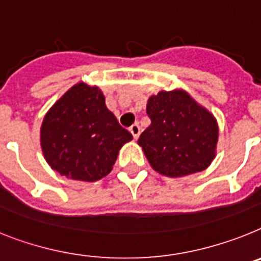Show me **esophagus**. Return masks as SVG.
Here are the masks:
<instances>
[{
    "label": "esophagus",
    "mask_w": 261,
    "mask_h": 261,
    "mask_svg": "<svg viewBox=\"0 0 261 261\" xmlns=\"http://www.w3.org/2000/svg\"><path fill=\"white\" fill-rule=\"evenodd\" d=\"M130 133L133 134L134 139H138V137L141 134V127L138 126V124H133V126L130 127Z\"/></svg>",
    "instance_id": "34e87169"
}]
</instances>
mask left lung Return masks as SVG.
Here are the masks:
<instances>
[{
    "label": "left lung",
    "instance_id": "8db88e82",
    "mask_svg": "<svg viewBox=\"0 0 261 261\" xmlns=\"http://www.w3.org/2000/svg\"><path fill=\"white\" fill-rule=\"evenodd\" d=\"M151 124L138 144L151 167L168 178L200 172L216 156L218 120L183 89L162 90L147 100Z\"/></svg>",
    "mask_w": 261,
    "mask_h": 261
}]
</instances>
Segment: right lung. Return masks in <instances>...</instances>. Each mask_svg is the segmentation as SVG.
Here are the masks:
<instances>
[{
  "mask_svg": "<svg viewBox=\"0 0 261 261\" xmlns=\"http://www.w3.org/2000/svg\"><path fill=\"white\" fill-rule=\"evenodd\" d=\"M133 135L106 106L102 90L78 82L46 113L39 142L45 161L69 179L95 181L113 170Z\"/></svg>",
  "mask_w": 261,
  "mask_h": 261,
  "instance_id": "add662e5",
  "label": "right lung"
}]
</instances>
